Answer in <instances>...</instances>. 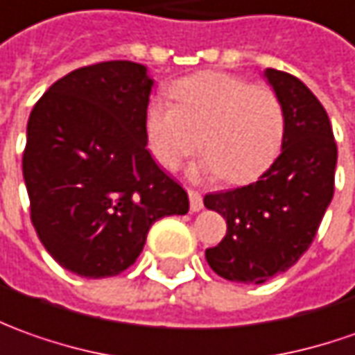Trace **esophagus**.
Wrapping results in <instances>:
<instances>
[{
  "label": "esophagus",
  "instance_id": "1",
  "mask_svg": "<svg viewBox=\"0 0 355 355\" xmlns=\"http://www.w3.org/2000/svg\"><path fill=\"white\" fill-rule=\"evenodd\" d=\"M188 198H190V209H192V211H200V209L204 208V202H202V194H200L198 190H192V188H188Z\"/></svg>",
  "mask_w": 355,
  "mask_h": 355
}]
</instances>
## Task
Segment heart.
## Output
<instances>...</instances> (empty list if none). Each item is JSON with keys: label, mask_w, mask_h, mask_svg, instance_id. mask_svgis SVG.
I'll return each instance as SVG.
<instances>
[{"label": "heart", "mask_w": 355, "mask_h": 355, "mask_svg": "<svg viewBox=\"0 0 355 355\" xmlns=\"http://www.w3.org/2000/svg\"><path fill=\"white\" fill-rule=\"evenodd\" d=\"M175 105L147 103V147L161 167L177 168L200 146L192 177H223L231 184L259 178L278 157L286 114L276 91L227 71H198L168 85ZM198 136L196 137V134Z\"/></svg>", "instance_id": "heart-1"}]
</instances>
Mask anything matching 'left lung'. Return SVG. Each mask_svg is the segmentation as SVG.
I'll use <instances>...</instances> for the list:
<instances>
[{"instance_id": "obj_1", "label": "left lung", "mask_w": 355, "mask_h": 355, "mask_svg": "<svg viewBox=\"0 0 355 355\" xmlns=\"http://www.w3.org/2000/svg\"><path fill=\"white\" fill-rule=\"evenodd\" d=\"M286 114L282 153L248 187L204 196L227 221L209 268L239 284H264L289 270L309 248L334 194L338 149L329 114L309 87L278 69H264Z\"/></svg>"}]
</instances>
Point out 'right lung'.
<instances>
[{"label": "right lung", "instance_id": "obj_1", "mask_svg": "<svg viewBox=\"0 0 355 355\" xmlns=\"http://www.w3.org/2000/svg\"><path fill=\"white\" fill-rule=\"evenodd\" d=\"M147 67L116 60L79 67L36 103L26 124L23 177L38 239L81 278L130 268L147 231L188 214L184 188L147 151Z\"/></svg>", "mask_w": 355, "mask_h": 355}]
</instances>
